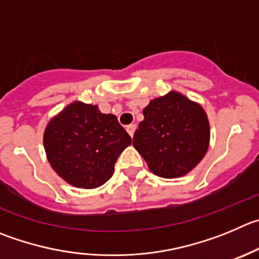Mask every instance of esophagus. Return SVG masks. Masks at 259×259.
Returning a JSON list of instances; mask_svg holds the SVG:
<instances>
[{
	"mask_svg": "<svg viewBox=\"0 0 259 259\" xmlns=\"http://www.w3.org/2000/svg\"><path fill=\"white\" fill-rule=\"evenodd\" d=\"M136 127H137L136 124H130V125H127V128H125V130H127V132H128V134H130V136H131V137H134L135 131H136Z\"/></svg>",
	"mask_w": 259,
	"mask_h": 259,
	"instance_id": "obj_1",
	"label": "esophagus"
}]
</instances>
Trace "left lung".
<instances>
[{
  "mask_svg": "<svg viewBox=\"0 0 259 259\" xmlns=\"http://www.w3.org/2000/svg\"><path fill=\"white\" fill-rule=\"evenodd\" d=\"M134 136V146L149 169L162 178H179L205 156L210 125L201 105L171 91L150 102Z\"/></svg>",
  "mask_w": 259,
  "mask_h": 259,
  "instance_id": "obj_1",
  "label": "left lung"
}]
</instances>
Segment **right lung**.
Returning <instances> with one entry per match:
<instances>
[{
	"mask_svg": "<svg viewBox=\"0 0 259 259\" xmlns=\"http://www.w3.org/2000/svg\"><path fill=\"white\" fill-rule=\"evenodd\" d=\"M43 141L56 173L72 186L89 189L112 177L118 156L132 139L115 115L76 102L48 123Z\"/></svg>",
	"mask_w": 259,
	"mask_h": 259,
	"instance_id": "add662e5",
	"label": "right lung"
}]
</instances>
